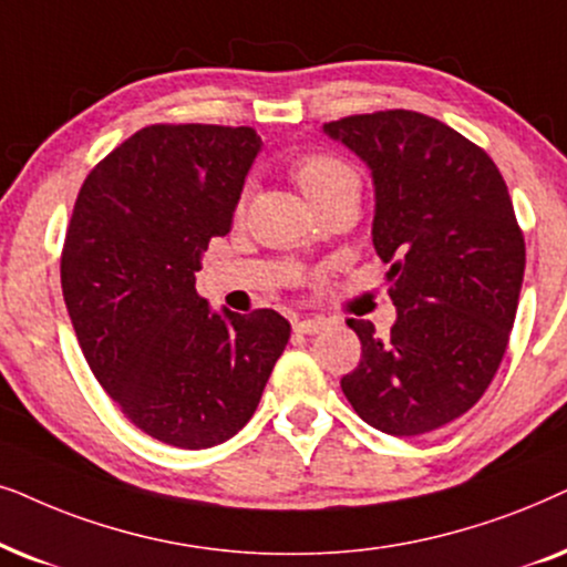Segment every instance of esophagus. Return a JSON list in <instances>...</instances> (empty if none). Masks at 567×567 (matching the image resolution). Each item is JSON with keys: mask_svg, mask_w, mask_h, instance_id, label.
<instances>
[{"mask_svg": "<svg viewBox=\"0 0 567 567\" xmlns=\"http://www.w3.org/2000/svg\"><path fill=\"white\" fill-rule=\"evenodd\" d=\"M329 327L327 319H321V316H313V319H300L296 321V331H300V334H319V331H323Z\"/></svg>", "mask_w": 567, "mask_h": 567, "instance_id": "34e87169", "label": "esophagus"}]
</instances>
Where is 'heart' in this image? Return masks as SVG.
<instances>
[{
  "label": "heart",
  "instance_id": "1",
  "mask_svg": "<svg viewBox=\"0 0 567 567\" xmlns=\"http://www.w3.org/2000/svg\"><path fill=\"white\" fill-rule=\"evenodd\" d=\"M292 176H296L298 186L303 188V194L313 202L323 199L329 194L339 192H352L360 196V178L354 173L352 165L339 161L334 155H306L292 165Z\"/></svg>",
  "mask_w": 567,
  "mask_h": 567
}]
</instances>
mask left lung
I'll return each instance as SVG.
<instances>
[{
  "instance_id": "1",
  "label": "left lung",
  "mask_w": 567,
  "mask_h": 567,
  "mask_svg": "<svg viewBox=\"0 0 567 567\" xmlns=\"http://www.w3.org/2000/svg\"><path fill=\"white\" fill-rule=\"evenodd\" d=\"M323 134L371 168L373 246L396 306L386 337L347 321L362 358L342 391L381 433H430L480 402L508 347L526 267L508 186L485 150L417 111L360 113Z\"/></svg>"
}]
</instances>
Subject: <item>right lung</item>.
<instances>
[{"label":"right lung","instance_id":"obj_1","mask_svg":"<svg viewBox=\"0 0 567 567\" xmlns=\"http://www.w3.org/2000/svg\"><path fill=\"white\" fill-rule=\"evenodd\" d=\"M261 137L251 126L153 124L82 184L62 292L90 371L142 433L209 449L251 420L290 323L271 308L213 311L196 292Z\"/></svg>","mask_w":567,"mask_h":567}]
</instances>
